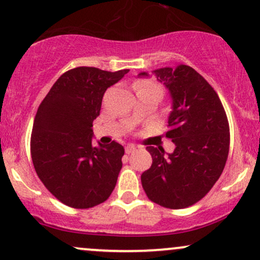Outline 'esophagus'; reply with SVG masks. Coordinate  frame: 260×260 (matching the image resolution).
<instances>
[{"label": "esophagus", "instance_id": "obj_1", "mask_svg": "<svg viewBox=\"0 0 260 260\" xmlns=\"http://www.w3.org/2000/svg\"><path fill=\"white\" fill-rule=\"evenodd\" d=\"M136 146L135 145H127L126 147H125V152H126L127 154H130V153H133L134 151H136Z\"/></svg>", "mask_w": 260, "mask_h": 260}]
</instances>
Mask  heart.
Here are the masks:
<instances>
[{"label":"heart","mask_w":260,"mask_h":260,"mask_svg":"<svg viewBox=\"0 0 260 260\" xmlns=\"http://www.w3.org/2000/svg\"><path fill=\"white\" fill-rule=\"evenodd\" d=\"M134 87H135L136 92L137 91H142V90H149V88H157V90L160 91V88L158 85H155L154 82H152V81H146V80L137 81L136 84L134 85Z\"/></svg>","instance_id":"1"}]
</instances>
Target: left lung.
I'll return each mask as SVG.
<instances>
[{"label":"left lung","instance_id":"left-lung-1","mask_svg":"<svg viewBox=\"0 0 260 260\" xmlns=\"http://www.w3.org/2000/svg\"><path fill=\"white\" fill-rule=\"evenodd\" d=\"M152 74L172 99L167 137L175 149L166 153L161 147H147L153 161L142 173V187L152 202L186 208L202 200L224 170L230 143L228 118L214 88L191 67H164Z\"/></svg>","mask_w":260,"mask_h":260}]
</instances>
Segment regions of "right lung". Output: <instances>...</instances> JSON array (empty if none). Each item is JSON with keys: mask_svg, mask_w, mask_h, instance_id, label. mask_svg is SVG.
Masks as SVG:
<instances>
[{"mask_svg": "<svg viewBox=\"0 0 260 260\" xmlns=\"http://www.w3.org/2000/svg\"><path fill=\"white\" fill-rule=\"evenodd\" d=\"M129 69L106 72L79 67L58 78L40 105L31 133L36 174L58 201L86 209L105 202L117 184L124 147L92 145V123L106 90Z\"/></svg>", "mask_w": 260, "mask_h": 260, "instance_id": "right-lung-1", "label": "right lung"}]
</instances>
